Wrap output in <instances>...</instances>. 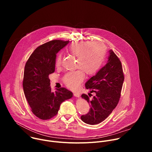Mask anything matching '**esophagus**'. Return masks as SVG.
<instances>
[{"instance_id":"1","label":"esophagus","mask_w":152,"mask_h":152,"mask_svg":"<svg viewBox=\"0 0 152 152\" xmlns=\"http://www.w3.org/2000/svg\"><path fill=\"white\" fill-rule=\"evenodd\" d=\"M74 96H75V97H80L79 93H77V92H75V93H74Z\"/></svg>"}]
</instances>
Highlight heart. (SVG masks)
I'll return each instance as SVG.
<instances>
[{
	"instance_id": "heart-1",
	"label": "heart",
	"mask_w": 152,
	"mask_h": 152,
	"mask_svg": "<svg viewBox=\"0 0 152 152\" xmlns=\"http://www.w3.org/2000/svg\"><path fill=\"white\" fill-rule=\"evenodd\" d=\"M68 52L77 57L76 68L79 70L67 73L63 81L68 87L76 89L82 82L85 73L87 75H94L100 68L106 55V48L100 42L77 41L73 42L68 48ZM62 56L58 54L55 65L59 67L61 65Z\"/></svg>"
}]
</instances>
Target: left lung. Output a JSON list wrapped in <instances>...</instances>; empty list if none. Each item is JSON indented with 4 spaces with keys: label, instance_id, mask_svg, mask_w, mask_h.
Returning a JSON list of instances; mask_svg holds the SVG:
<instances>
[{
    "label": "left lung",
    "instance_id": "8db88e82",
    "mask_svg": "<svg viewBox=\"0 0 152 152\" xmlns=\"http://www.w3.org/2000/svg\"><path fill=\"white\" fill-rule=\"evenodd\" d=\"M109 52L106 64L85 83L86 88L96 95L92 99L85 94L81 96L90 105L88 113L80 117L86 124H96L104 120L117 106L120 98L124 79L121 63L112 50Z\"/></svg>",
    "mask_w": 152,
    "mask_h": 152
}]
</instances>
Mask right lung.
Masks as SVG:
<instances>
[{
    "label": "right lung",
    "mask_w": 152,
    "mask_h": 152,
    "mask_svg": "<svg viewBox=\"0 0 152 152\" xmlns=\"http://www.w3.org/2000/svg\"><path fill=\"white\" fill-rule=\"evenodd\" d=\"M69 41L54 39L38 46L28 59L24 70L23 87L33 114L41 120L55 117L62 102L72 97L66 88L52 92L49 75L55 72L56 53Z\"/></svg>",
    "instance_id": "obj_1"
}]
</instances>
